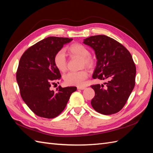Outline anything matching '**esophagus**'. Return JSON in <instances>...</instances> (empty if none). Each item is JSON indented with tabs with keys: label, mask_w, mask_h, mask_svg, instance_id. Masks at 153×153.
Masks as SVG:
<instances>
[{
	"label": "esophagus",
	"mask_w": 153,
	"mask_h": 153,
	"mask_svg": "<svg viewBox=\"0 0 153 153\" xmlns=\"http://www.w3.org/2000/svg\"><path fill=\"white\" fill-rule=\"evenodd\" d=\"M85 88V87H77V89H79V90H84Z\"/></svg>",
	"instance_id": "1"
}]
</instances>
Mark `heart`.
<instances>
[{
	"instance_id": "b5f03b06",
	"label": "heart",
	"mask_w": 153,
	"mask_h": 153,
	"mask_svg": "<svg viewBox=\"0 0 153 153\" xmlns=\"http://www.w3.org/2000/svg\"><path fill=\"white\" fill-rule=\"evenodd\" d=\"M66 51L70 56H77L81 57V67L86 66L88 68H93L94 65V59L89 54V50L85 45L80 43H74L66 48ZM53 62L60 72H65L67 69V61L66 55L62 51L56 52ZM88 74L87 70H82L77 72H70L64 76V80L66 85L72 86H83L85 80L87 79Z\"/></svg>"
}]
</instances>
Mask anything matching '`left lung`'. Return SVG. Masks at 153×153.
<instances>
[{"label": "left lung", "mask_w": 153, "mask_h": 153, "mask_svg": "<svg viewBox=\"0 0 153 153\" xmlns=\"http://www.w3.org/2000/svg\"><path fill=\"white\" fill-rule=\"evenodd\" d=\"M83 43L93 48L97 59L93 79H108L104 85H93L95 92L91 105L103 115L114 114L122 109L135 86L136 68L128 49L114 39L96 35Z\"/></svg>", "instance_id": "8db88e82"}]
</instances>
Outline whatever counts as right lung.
Returning <instances> with one entry per match:
<instances>
[{"instance_id":"right-lung-1","label":"right lung","mask_w":153,"mask_h":153,"mask_svg":"<svg viewBox=\"0 0 153 153\" xmlns=\"http://www.w3.org/2000/svg\"><path fill=\"white\" fill-rule=\"evenodd\" d=\"M72 38L50 36L37 42L24 52L16 73L21 97L36 115L53 119L65 109L76 87L50 90L51 84L61 77L53 62L55 53Z\"/></svg>"}]
</instances>
